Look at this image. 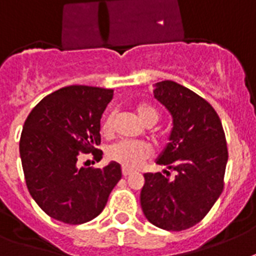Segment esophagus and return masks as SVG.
<instances>
[{
  "instance_id": "34e87169",
  "label": "esophagus",
  "mask_w": 256,
  "mask_h": 256,
  "mask_svg": "<svg viewBox=\"0 0 256 256\" xmlns=\"http://www.w3.org/2000/svg\"><path fill=\"white\" fill-rule=\"evenodd\" d=\"M132 174V170H128V168H122V175L124 176V178H128V175Z\"/></svg>"
}]
</instances>
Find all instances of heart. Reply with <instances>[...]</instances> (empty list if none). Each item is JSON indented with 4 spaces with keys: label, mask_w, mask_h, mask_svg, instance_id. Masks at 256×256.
<instances>
[{
    "label": "heart",
    "mask_w": 256,
    "mask_h": 256,
    "mask_svg": "<svg viewBox=\"0 0 256 256\" xmlns=\"http://www.w3.org/2000/svg\"><path fill=\"white\" fill-rule=\"evenodd\" d=\"M139 120L144 124H155L158 121V112L148 105H139L136 108ZM114 113H109L104 118L101 124V132L105 135H110L113 132ZM152 155V148L144 142H121L110 144L106 150V156L109 160L121 164L124 168H136Z\"/></svg>",
    "instance_id": "1"
}]
</instances>
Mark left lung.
Segmentation results:
<instances>
[{
    "label": "left lung",
    "mask_w": 256,
    "mask_h": 256,
    "mask_svg": "<svg viewBox=\"0 0 256 256\" xmlns=\"http://www.w3.org/2000/svg\"><path fill=\"white\" fill-rule=\"evenodd\" d=\"M154 97L171 113L174 128L156 160L166 175L144 174L140 206L152 225L182 232L198 224L222 193L228 144L217 112L190 89L160 81Z\"/></svg>",
    "instance_id": "obj_1"
}]
</instances>
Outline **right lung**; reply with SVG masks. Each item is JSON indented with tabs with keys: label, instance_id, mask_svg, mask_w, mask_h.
Instances as JSON below:
<instances>
[{
	"label": "right lung",
	"instance_id": "right-lung-1",
	"mask_svg": "<svg viewBox=\"0 0 256 256\" xmlns=\"http://www.w3.org/2000/svg\"><path fill=\"white\" fill-rule=\"evenodd\" d=\"M113 89L70 85L46 96L27 116L20 154L31 197L46 214L70 225L92 221L121 180V166L78 168L82 154L102 158L100 121Z\"/></svg>",
	"mask_w": 256,
	"mask_h": 256
}]
</instances>
